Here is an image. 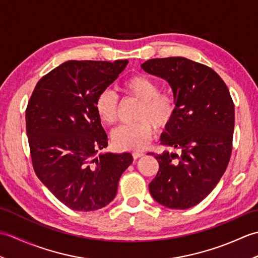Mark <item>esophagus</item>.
<instances>
[{
	"label": "esophagus",
	"mask_w": 258,
	"mask_h": 258,
	"mask_svg": "<svg viewBox=\"0 0 258 258\" xmlns=\"http://www.w3.org/2000/svg\"><path fill=\"white\" fill-rule=\"evenodd\" d=\"M132 155H133V158L134 160H136V158H139V157H142L144 155V153L143 152H141V151H134L133 153H132Z\"/></svg>",
	"instance_id": "1"
}]
</instances>
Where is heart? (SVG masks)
Wrapping results in <instances>:
<instances>
[{"label":"heart","mask_w":258,"mask_h":258,"mask_svg":"<svg viewBox=\"0 0 258 258\" xmlns=\"http://www.w3.org/2000/svg\"><path fill=\"white\" fill-rule=\"evenodd\" d=\"M120 90L125 95L141 102L135 119L139 122L124 124L112 133V143L117 150H141L152 138L153 126L157 131L166 130L175 118L177 102L169 93L161 92L156 81L144 74L126 79ZM95 113L104 124L111 125L117 118V98L109 90L98 93L94 101Z\"/></svg>","instance_id":"heart-1"}]
</instances>
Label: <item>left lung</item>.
<instances>
[{"instance_id": "obj_1", "label": "left lung", "mask_w": 258, "mask_h": 258, "mask_svg": "<svg viewBox=\"0 0 258 258\" xmlns=\"http://www.w3.org/2000/svg\"><path fill=\"white\" fill-rule=\"evenodd\" d=\"M142 69L171 85L177 112L161 144L180 154L150 153L158 172L150 193L161 205L186 210L199 204L220 182L232 154L234 103L215 71L185 57L153 58Z\"/></svg>"}]
</instances>
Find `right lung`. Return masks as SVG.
<instances>
[{
	"label": "right lung",
	"instance_id": "right-lung-1",
	"mask_svg": "<svg viewBox=\"0 0 258 258\" xmlns=\"http://www.w3.org/2000/svg\"><path fill=\"white\" fill-rule=\"evenodd\" d=\"M127 59L68 61L37 82L26 107V134L35 174L71 210L90 212L111 203L130 153H96L107 135L94 101L123 72Z\"/></svg>",
	"mask_w": 258,
	"mask_h": 258
}]
</instances>
